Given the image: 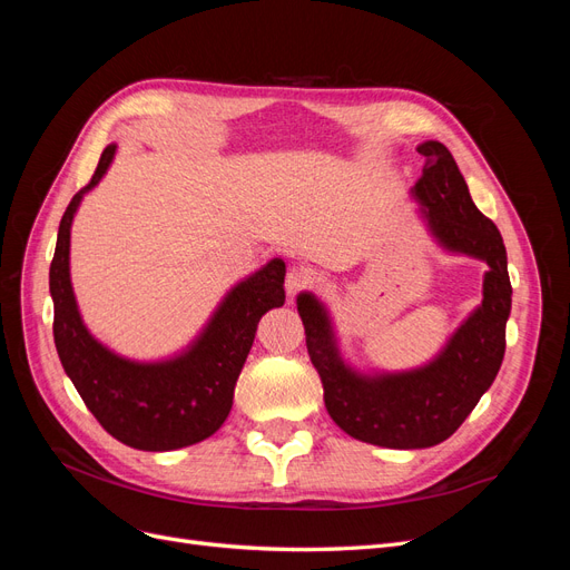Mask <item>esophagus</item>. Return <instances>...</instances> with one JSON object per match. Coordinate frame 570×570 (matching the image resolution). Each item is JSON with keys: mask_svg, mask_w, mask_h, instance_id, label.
Here are the masks:
<instances>
[{"mask_svg": "<svg viewBox=\"0 0 570 570\" xmlns=\"http://www.w3.org/2000/svg\"><path fill=\"white\" fill-rule=\"evenodd\" d=\"M308 287V278H306V273H302V271H297V268H292L289 273H287V278H285V292H287V297L289 299H295L299 292H304Z\"/></svg>", "mask_w": 570, "mask_h": 570, "instance_id": "34e87169", "label": "esophagus"}]
</instances>
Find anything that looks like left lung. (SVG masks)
Wrapping results in <instances>:
<instances>
[{"label":"left lung","instance_id":"left-lung-1","mask_svg":"<svg viewBox=\"0 0 570 570\" xmlns=\"http://www.w3.org/2000/svg\"><path fill=\"white\" fill-rule=\"evenodd\" d=\"M423 176L411 187L435 243L488 264L482 302L446 340L433 361L409 371H356L344 361L335 325L314 292H302L297 312L306 350L323 383L331 419L354 440L390 450H425L456 433L490 390L507 350L511 283L507 247L494 223L478 212L452 151L438 140L416 147Z\"/></svg>","mask_w":570,"mask_h":570}]
</instances>
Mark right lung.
I'll return each mask as SVG.
<instances>
[{"label": "right lung", "instance_id": "right-lung-1", "mask_svg": "<svg viewBox=\"0 0 570 570\" xmlns=\"http://www.w3.org/2000/svg\"><path fill=\"white\" fill-rule=\"evenodd\" d=\"M118 145L101 151L92 180L66 206L49 266L55 344L66 375L85 406L118 442L142 452H170L212 438L228 419L235 383L256 325L285 304V262L266 266L230 287L199 335L178 354L135 361L101 344L82 323L71 285V226L82 197L109 170Z\"/></svg>", "mask_w": 570, "mask_h": 570}]
</instances>
